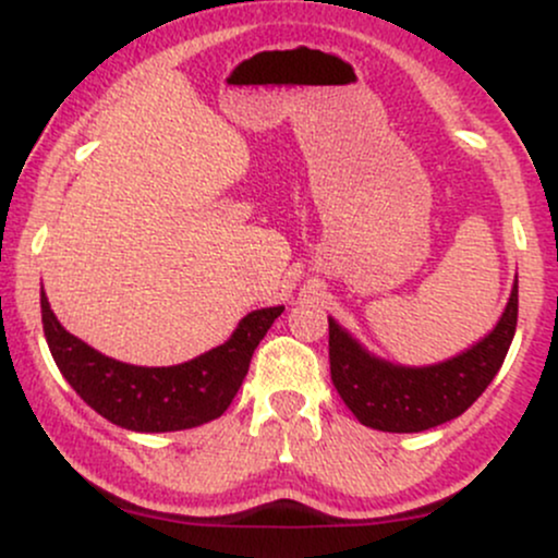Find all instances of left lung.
I'll list each match as a JSON object with an SVG mask.
<instances>
[{
    "label": "left lung",
    "mask_w": 558,
    "mask_h": 558,
    "mask_svg": "<svg viewBox=\"0 0 558 558\" xmlns=\"http://www.w3.org/2000/svg\"><path fill=\"white\" fill-rule=\"evenodd\" d=\"M517 280L506 310L470 349L444 362L396 364L373 354L336 319L330 325V377L345 407L362 425L383 433H422L457 420L490 386L517 330Z\"/></svg>",
    "instance_id": "obj_1"
}]
</instances>
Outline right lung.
<instances>
[{
	"instance_id": "right-lung-1",
	"label": "right lung",
	"mask_w": 558,
	"mask_h": 558,
	"mask_svg": "<svg viewBox=\"0 0 558 558\" xmlns=\"http://www.w3.org/2000/svg\"><path fill=\"white\" fill-rule=\"evenodd\" d=\"M283 306L248 312L226 343L170 367H138L101 354L62 328L41 288V323L57 367L94 412L133 433L189 430L220 417L239 393Z\"/></svg>"
}]
</instances>
